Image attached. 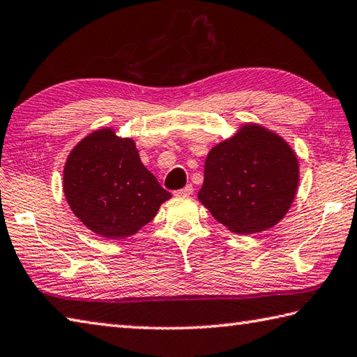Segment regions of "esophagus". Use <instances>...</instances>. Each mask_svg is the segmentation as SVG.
Segmentation results:
<instances>
[{
	"mask_svg": "<svg viewBox=\"0 0 357 357\" xmlns=\"http://www.w3.org/2000/svg\"><path fill=\"white\" fill-rule=\"evenodd\" d=\"M193 193V187L192 185H185L184 189L174 192V197H190Z\"/></svg>",
	"mask_w": 357,
	"mask_h": 357,
	"instance_id": "34e87169",
	"label": "esophagus"
}]
</instances>
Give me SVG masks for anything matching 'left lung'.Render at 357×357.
Here are the masks:
<instances>
[{
  "instance_id": "1",
  "label": "left lung",
  "mask_w": 357,
  "mask_h": 357,
  "mask_svg": "<svg viewBox=\"0 0 357 357\" xmlns=\"http://www.w3.org/2000/svg\"><path fill=\"white\" fill-rule=\"evenodd\" d=\"M300 165L281 135L246 123L232 137L211 148L198 199L236 234L273 228L294 203Z\"/></svg>"
}]
</instances>
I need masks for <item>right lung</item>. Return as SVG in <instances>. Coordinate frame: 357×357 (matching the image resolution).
Returning <instances> with one entry per match:
<instances>
[{"label":"right lung","instance_id":"obj_1","mask_svg":"<svg viewBox=\"0 0 357 357\" xmlns=\"http://www.w3.org/2000/svg\"><path fill=\"white\" fill-rule=\"evenodd\" d=\"M63 195L82 225L106 238H126L156 217L172 193L142 164L135 142L96 129L68 154Z\"/></svg>","mask_w":357,"mask_h":357}]
</instances>
